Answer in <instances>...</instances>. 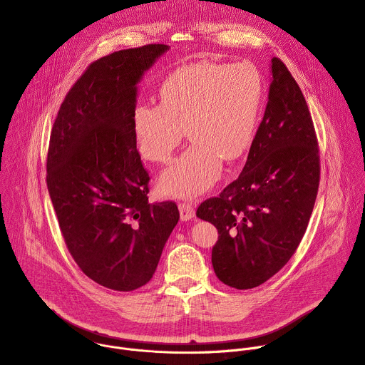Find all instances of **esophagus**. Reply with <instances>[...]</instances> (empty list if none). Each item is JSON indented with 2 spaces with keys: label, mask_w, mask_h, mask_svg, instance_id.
<instances>
[{
  "label": "esophagus",
  "mask_w": 365,
  "mask_h": 365,
  "mask_svg": "<svg viewBox=\"0 0 365 365\" xmlns=\"http://www.w3.org/2000/svg\"><path fill=\"white\" fill-rule=\"evenodd\" d=\"M179 212H180L182 221H189V220L195 218V207L190 203L180 202L179 203Z\"/></svg>",
  "instance_id": "34e87169"
}]
</instances>
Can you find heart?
<instances>
[{
    "label": "heart",
    "mask_w": 365,
    "mask_h": 365,
    "mask_svg": "<svg viewBox=\"0 0 365 365\" xmlns=\"http://www.w3.org/2000/svg\"><path fill=\"white\" fill-rule=\"evenodd\" d=\"M263 91L262 73L248 62H203L180 68L163 82L160 106L135 103L133 130L143 159L169 163L185 128L193 140L160 176L165 195L193 199L217 183L224 159L234 162L251 145Z\"/></svg>",
    "instance_id": "b5f03b06"
}]
</instances>
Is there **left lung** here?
<instances>
[{
    "instance_id": "obj_1",
    "label": "left lung",
    "mask_w": 365,
    "mask_h": 365,
    "mask_svg": "<svg viewBox=\"0 0 365 365\" xmlns=\"http://www.w3.org/2000/svg\"><path fill=\"white\" fill-rule=\"evenodd\" d=\"M264 117L237 180L202 202L196 217L218 230L217 277L238 290L273 277L299 247L319 187V147L304 96L279 59H272Z\"/></svg>"
}]
</instances>
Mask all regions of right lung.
Segmentation results:
<instances>
[{"label":"right lung","mask_w":365,"mask_h":365,"mask_svg":"<svg viewBox=\"0 0 365 365\" xmlns=\"http://www.w3.org/2000/svg\"><path fill=\"white\" fill-rule=\"evenodd\" d=\"M168 48L145 44L91 63L50 134L46 182L66 247L89 279L118 292L150 282L179 221L175 202H148L133 130L137 83Z\"/></svg>","instance_id":"right-lung-1"}]
</instances>
